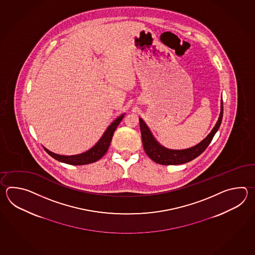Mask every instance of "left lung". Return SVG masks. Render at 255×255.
Here are the masks:
<instances>
[{
  "instance_id": "obj_1",
  "label": "left lung",
  "mask_w": 255,
  "mask_h": 255,
  "mask_svg": "<svg viewBox=\"0 0 255 255\" xmlns=\"http://www.w3.org/2000/svg\"><path fill=\"white\" fill-rule=\"evenodd\" d=\"M222 116H223V104H222V100H221L220 116L211 133L195 146L185 148V149H171L162 146L154 137L151 131L144 122V120L139 118L142 143H143L145 152L154 162L161 164V165H179V164L189 162L190 160L199 157L201 153L206 149L207 146L210 145L213 136L216 134L220 126L222 124Z\"/></svg>"
}]
</instances>
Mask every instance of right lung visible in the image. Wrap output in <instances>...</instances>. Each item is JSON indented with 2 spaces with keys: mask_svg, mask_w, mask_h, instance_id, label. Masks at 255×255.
<instances>
[{
  "mask_svg": "<svg viewBox=\"0 0 255 255\" xmlns=\"http://www.w3.org/2000/svg\"><path fill=\"white\" fill-rule=\"evenodd\" d=\"M124 116L125 114H121L119 118H117L108 127V128L104 132L103 135L99 138V140L87 151L83 152L80 154H76V155L65 156V155H59V154L50 151L46 147L43 146V148L51 157H54V159L58 160L60 162L65 163V164L87 165L90 163L96 162L103 157L104 155L108 151L111 140H112V137L114 135L115 130L118 128V126L120 125L121 120L124 119Z\"/></svg>",
  "mask_w": 255,
  "mask_h": 255,
  "instance_id": "add662e5",
  "label": "right lung"
}]
</instances>
